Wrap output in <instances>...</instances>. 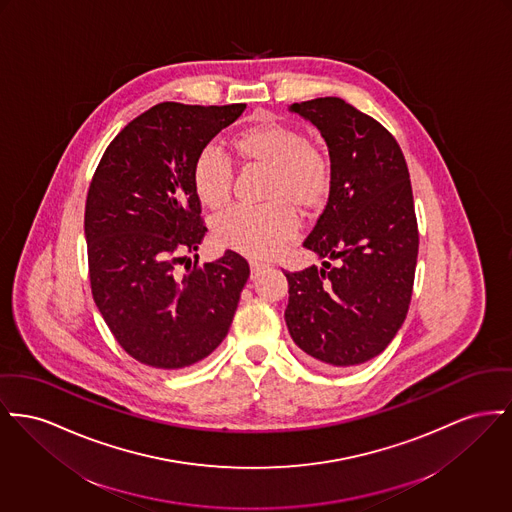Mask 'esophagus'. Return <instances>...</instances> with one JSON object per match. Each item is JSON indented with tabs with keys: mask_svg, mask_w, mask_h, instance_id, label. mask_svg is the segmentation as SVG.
<instances>
[{
	"mask_svg": "<svg viewBox=\"0 0 512 512\" xmlns=\"http://www.w3.org/2000/svg\"><path fill=\"white\" fill-rule=\"evenodd\" d=\"M249 267H251V278H255L259 272L265 271L269 265H267V263H261V261H251Z\"/></svg>",
	"mask_w": 512,
	"mask_h": 512,
	"instance_id": "34e87169",
	"label": "esophagus"
}]
</instances>
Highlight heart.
<instances>
[{
  "instance_id": "obj_1",
  "label": "heart",
  "mask_w": 512,
  "mask_h": 512,
  "mask_svg": "<svg viewBox=\"0 0 512 512\" xmlns=\"http://www.w3.org/2000/svg\"><path fill=\"white\" fill-rule=\"evenodd\" d=\"M232 149L245 164L269 172L263 189V207H236L212 224L216 241L253 259L278 253L300 230L296 209L319 212L332 187L331 160L307 137L280 123H259L240 131ZM197 199L211 211H222L232 199L234 172L228 158L216 149H203L191 168Z\"/></svg>"
}]
</instances>
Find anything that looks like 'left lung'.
<instances>
[{"instance_id": "left-lung-1", "label": "left lung", "mask_w": 512, "mask_h": 512, "mask_svg": "<svg viewBox=\"0 0 512 512\" xmlns=\"http://www.w3.org/2000/svg\"><path fill=\"white\" fill-rule=\"evenodd\" d=\"M288 110L329 147L331 195L303 247L336 265L286 272L284 319L315 365H360L389 346L412 298L420 236L408 166L391 133L342 98Z\"/></svg>"}]
</instances>
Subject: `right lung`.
<instances>
[{
	"mask_svg": "<svg viewBox=\"0 0 512 512\" xmlns=\"http://www.w3.org/2000/svg\"><path fill=\"white\" fill-rule=\"evenodd\" d=\"M245 104L162 102L129 121L92 176L85 207L92 298L121 348L156 369L205 360L226 338L249 265L236 251L178 263L207 234L191 183L197 154Z\"/></svg>",
	"mask_w": 512,
	"mask_h": 512,
	"instance_id": "add662e5",
	"label": "right lung"
}]
</instances>
